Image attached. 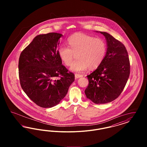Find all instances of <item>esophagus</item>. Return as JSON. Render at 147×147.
Returning <instances> with one entry per match:
<instances>
[{"instance_id":"34e87169","label":"esophagus","mask_w":147,"mask_h":147,"mask_svg":"<svg viewBox=\"0 0 147 147\" xmlns=\"http://www.w3.org/2000/svg\"><path fill=\"white\" fill-rule=\"evenodd\" d=\"M82 77H83V76H82V75H81V74H75V78H76V79Z\"/></svg>"}]
</instances>
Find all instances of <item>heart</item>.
<instances>
[{"label": "heart", "instance_id": "obj_1", "mask_svg": "<svg viewBox=\"0 0 147 147\" xmlns=\"http://www.w3.org/2000/svg\"><path fill=\"white\" fill-rule=\"evenodd\" d=\"M70 48L61 46L58 49V55L67 66L73 63L76 55L78 59L72 65L70 69L82 72L90 69H95L102 63L107 53V45L101 38L76 33L68 39Z\"/></svg>", "mask_w": 147, "mask_h": 147}]
</instances>
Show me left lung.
I'll return each instance as SVG.
<instances>
[{
  "mask_svg": "<svg viewBox=\"0 0 147 147\" xmlns=\"http://www.w3.org/2000/svg\"><path fill=\"white\" fill-rule=\"evenodd\" d=\"M100 32L106 38L107 49L105 59L98 68L87 76L86 98L94 103L110 102L119 97L130 74V63L125 46L112 36Z\"/></svg>",
  "mask_w": 147,
  "mask_h": 147,
  "instance_id": "left-lung-1",
  "label": "left lung"
}]
</instances>
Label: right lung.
<instances>
[{
  "label": "right lung",
  "instance_id": "1",
  "mask_svg": "<svg viewBox=\"0 0 147 147\" xmlns=\"http://www.w3.org/2000/svg\"><path fill=\"white\" fill-rule=\"evenodd\" d=\"M63 35H37L21 52L19 76L21 88L34 103L49 108L58 104L74 81V74L62 64L57 49Z\"/></svg>",
  "mask_w": 147,
  "mask_h": 147
}]
</instances>
